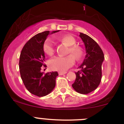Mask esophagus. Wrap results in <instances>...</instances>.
I'll return each instance as SVG.
<instances>
[{"instance_id": "34e87169", "label": "esophagus", "mask_w": 124, "mask_h": 124, "mask_svg": "<svg viewBox=\"0 0 124 124\" xmlns=\"http://www.w3.org/2000/svg\"><path fill=\"white\" fill-rule=\"evenodd\" d=\"M58 73H59V75H60V76H62V75L65 74L66 73H67V72H66V71H65V72H63V71H59Z\"/></svg>"}]
</instances>
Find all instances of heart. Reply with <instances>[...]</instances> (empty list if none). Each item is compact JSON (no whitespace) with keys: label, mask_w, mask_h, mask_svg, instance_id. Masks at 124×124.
<instances>
[{"label":"heart","mask_w":124,"mask_h":124,"mask_svg":"<svg viewBox=\"0 0 124 124\" xmlns=\"http://www.w3.org/2000/svg\"><path fill=\"white\" fill-rule=\"evenodd\" d=\"M58 39L67 46H71L68 50V53H71L73 55L77 60H80L82 58L83 52L80 47L74 46L76 41L73 37L67 35ZM43 50L45 53L49 56L54 54V42L52 39L48 38L45 41L43 45ZM73 56L70 54L67 56H57L53 57L49 61L50 68L54 71H66L74 64L75 57H74V56Z\"/></svg>","instance_id":"b5f03b06"}]
</instances>
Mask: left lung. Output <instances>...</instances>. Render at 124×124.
Segmentation results:
<instances>
[{"instance_id":"8db88e82","label":"left lung","mask_w":124,"mask_h":124,"mask_svg":"<svg viewBox=\"0 0 124 124\" xmlns=\"http://www.w3.org/2000/svg\"><path fill=\"white\" fill-rule=\"evenodd\" d=\"M79 36L85 44L86 54L83 63L78 67L81 70L76 72V80L72 86L76 92L87 94L95 90L100 83L104 56L93 39L83 33H80Z\"/></svg>"}]
</instances>
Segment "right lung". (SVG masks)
<instances>
[{"instance_id":"1","label":"right lung","mask_w":124,"mask_h":124,"mask_svg":"<svg viewBox=\"0 0 124 124\" xmlns=\"http://www.w3.org/2000/svg\"><path fill=\"white\" fill-rule=\"evenodd\" d=\"M59 31H53L51 33ZM50 34L49 31L39 33L30 39L24 46L20 53L19 68L21 78L25 87L32 94L38 97H44L50 93L56 85L57 71L41 72L45 61L43 45Z\"/></svg>"}]
</instances>
